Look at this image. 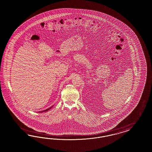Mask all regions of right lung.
<instances>
[{
  "instance_id": "right-lung-1",
  "label": "right lung",
  "mask_w": 152,
  "mask_h": 152,
  "mask_svg": "<svg viewBox=\"0 0 152 152\" xmlns=\"http://www.w3.org/2000/svg\"><path fill=\"white\" fill-rule=\"evenodd\" d=\"M52 107H50V108H48V109H46V110H45L44 111H39V112H38V113H43V112H45V111H47L49 110L50 109H51L52 108Z\"/></svg>"
}]
</instances>
